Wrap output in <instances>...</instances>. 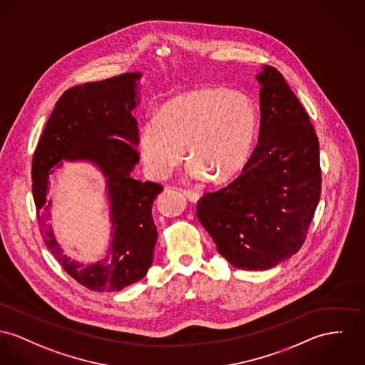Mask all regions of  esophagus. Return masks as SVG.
Segmentation results:
<instances>
[{"label":"esophagus","mask_w":365,"mask_h":365,"mask_svg":"<svg viewBox=\"0 0 365 365\" xmlns=\"http://www.w3.org/2000/svg\"><path fill=\"white\" fill-rule=\"evenodd\" d=\"M183 195L187 197L192 202H197L200 200V195L196 192H192V190H183Z\"/></svg>","instance_id":"obj_1"}]
</instances>
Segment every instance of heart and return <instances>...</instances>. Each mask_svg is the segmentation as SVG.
<instances>
[{"label": "heart", "instance_id": "b5f03b06", "mask_svg": "<svg viewBox=\"0 0 365 365\" xmlns=\"http://www.w3.org/2000/svg\"><path fill=\"white\" fill-rule=\"evenodd\" d=\"M258 113L252 98L226 87H200L165 103L147 118L139 133L143 164L165 179L187 150L192 176L214 183L235 179L252 157Z\"/></svg>", "mask_w": 365, "mask_h": 365}]
</instances>
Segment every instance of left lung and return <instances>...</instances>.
Instances as JSON below:
<instances>
[{"instance_id":"left-lung-1","label":"left lung","mask_w":365,"mask_h":365,"mask_svg":"<svg viewBox=\"0 0 365 365\" xmlns=\"http://www.w3.org/2000/svg\"><path fill=\"white\" fill-rule=\"evenodd\" d=\"M259 136L242 175L205 193L197 217L239 269H269L303 246L321 197L319 143L281 72L262 66Z\"/></svg>"}]
</instances>
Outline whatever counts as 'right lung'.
I'll return each instance as SVG.
<instances>
[{"label":"right lung","instance_id":"1","mask_svg":"<svg viewBox=\"0 0 365 365\" xmlns=\"http://www.w3.org/2000/svg\"><path fill=\"white\" fill-rule=\"evenodd\" d=\"M140 78L139 72H130L66 90L33 154L31 190L43 240L62 268L94 292L122 290L144 278L153 262L158 233L151 208L164 189L130 175L140 158L138 123L132 113L140 100ZM62 159L90 162L108 182L113 240L108 257L94 264L84 266L65 256L46 224L51 206V200L46 201L48 178Z\"/></svg>","mask_w":365,"mask_h":365}]
</instances>
